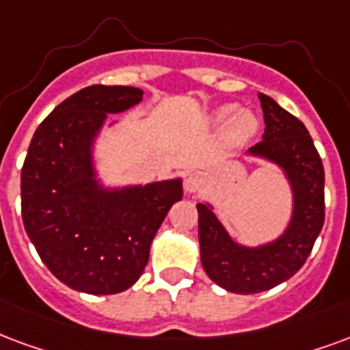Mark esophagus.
<instances>
[{
	"label": "esophagus",
	"mask_w": 350,
	"mask_h": 350,
	"mask_svg": "<svg viewBox=\"0 0 350 350\" xmlns=\"http://www.w3.org/2000/svg\"><path fill=\"white\" fill-rule=\"evenodd\" d=\"M202 185H204V178H202L200 174H191L187 178V182H185L187 193H196V191H200Z\"/></svg>",
	"instance_id": "esophagus-1"
}]
</instances>
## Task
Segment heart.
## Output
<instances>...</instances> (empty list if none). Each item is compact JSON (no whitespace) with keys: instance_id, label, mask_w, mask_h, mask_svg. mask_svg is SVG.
Segmentation results:
<instances>
[{"instance_id":"obj_1","label":"heart","mask_w":350,"mask_h":350,"mask_svg":"<svg viewBox=\"0 0 350 350\" xmlns=\"http://www.w3.org/2000/svg\"><path fill=\"white\" fill-rule=\"evenodd\" d=\"M235 113L234 105H224L221 109L217 111V120H228L231 118ZM258 129V120H256V116L252 113H248V111H243L239 115H235L234 118L230 122V129H228V133H230V139H234V141H245L250 135H254V131Z\"/></svg>"}]
</instances>
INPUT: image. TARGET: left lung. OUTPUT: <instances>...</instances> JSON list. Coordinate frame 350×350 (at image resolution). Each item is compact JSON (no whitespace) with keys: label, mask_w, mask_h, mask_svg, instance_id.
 I'll return each instance as SVG.
<instances>
[{"label":"left lung","mask_w":350,"mask_h":350,"mask_svg":"<svg viewBox=\"0 0 350 350\" xmlns=\"http://www.w3.org/2000/svg\"><path fill=\"white\" fill-rule=\"evenodd\" d=\"M258 98L265 133L248 152L280 165L291 182L295 206L286 234L265 247H241L206 204H196L202 267L215 284L239 295L267 291L289 280L306 263L325 224V168L306 126L267 94L260 92Z\"/></svg>","instance_id":"1"}]
</instances>
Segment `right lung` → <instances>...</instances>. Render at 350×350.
Returning <instances> with one entry per match:
<instances>
[{
  "mask_svg": "<svg viewBox=\"0 0 350 350\" xmlns=\"http://www.w3.org/2000/svg\"><path fill=\"white\" fill-rule=\"evenodd\" d=\"M142 100L135 87L90 85L59 103L31 139L22 167V219L40 260L76 291L115 295L139 280L180 180L98 187L90 144L107 113Z\"/></svg>",
  "mask_w": 350,
  "mask_h": 350,
  "instance_id": "obj_1",
  "label": "right lung"
}]
</instances>
